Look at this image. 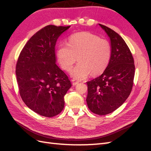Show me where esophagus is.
<instances>
[{"instance_id":"obj_1","label":"esophagus","mask_w":151,"mask_h":151,"mask_svg":"<svg viewBox=\"0 0 151 151\" xmlns=\"http://www.w3.org/2000/svg\"><path fill=\"white\" fill-rule=\"evenodd\" d=\"M71 82H72V84H73V86H75L76 84H78V83H79V81H76V79H72L71 80Z\"/></svg>"}]
</instances>
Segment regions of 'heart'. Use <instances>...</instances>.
Returning a JSON list of instances; mask_svg holds the SVG:
<instances>
[{
    "instance_id": "obj_1",
    "label": "heart",
    "mask_w": 151,
    "mask_h": 151,
    "mask_svg": "<svg viewBox=\"0 0 151 151\" xmlns=\"http://www.w3.org/2000/svg\"><path fill=\"white\" fill-rule=\"evenodd\" d=\"M111 56L110 44L107 40L89 32L73 34L67 44L60 43L57 47L56 56L61 67L69 71L77 58V63L70 75L81 80L92 75H99L106 69Z\"/></svg>"
}]
</instances>
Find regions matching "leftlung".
Returning <instances> with one entry per match:
<instances>
[{
	"mask_svg": "<svg viewBox=\"0 0 151 151\" xmlns=\"http://www.w3.org/2000/svg\"><path fill=\"white\" fill-rule=\"evenodd\" d=\"M110 40L111 56L99 77L87 82L88 106L93 113L104 115L115 111L129 97L134 84L135 65L129 47L119 35L99 24Z\"/></svg>",
	"mask_w": 151,
	"mask_h": 151,
	"instance_id": "8db88e82",
	"label": "left lung"
}]
</instances>
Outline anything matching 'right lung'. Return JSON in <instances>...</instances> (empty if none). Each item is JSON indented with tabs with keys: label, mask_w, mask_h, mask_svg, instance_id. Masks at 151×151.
<instances>
[{
	"label": "right lung",
	"mask_w": 151,
	"mask_h": 151,
	"mask_svg": "<svg viewBox=\"0 0 151 151\" xmlns=\"http://www.w3.org/2000/svg\"><path fill=\"white\" fill-rule=\"evenodd\" d=\"M69 27L48 25L37 32L22 49L16 64L21 99L44 117H54L63 110L64 96L72 86L56 64L55 54L58 38Z\"/></svg>",
	"instance_id": "right-lung-1"
}]
</instances>
